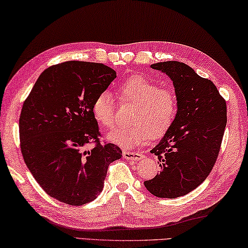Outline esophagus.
<instances>
[{
    "label": "esophagus",
    "instance_id": "esophagus-1",
    "mask_svg": "<svg viewBox=\"0 0 248 248\" xmlns=\"http://www.w3.org/2000/svg\"><path fill=\"white\" fill-rule=\"evenodd\" d=\"M123 157L125 158V159H128V160H140L144 156L141 155L140 153H134V152L124 151L123 152Z\"/></svg>",
    "mask_w": 248,
    "mask_h": 248
}]
</instances>
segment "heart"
<instances>
[{"label": "heart", "mask_w": 248, "mask_h": 248, "mask_svg": "<svg viewBox=\"0 0 248 248\" xmlns=\"http://www.w3.org/2000/svg\"><path fill=\"white\" fill-rule=\"evenodd\" d=\"M121 101L135 103L129 120L108 134V140L124 148L143 144L149 137L165 135L178 113L176 93L140 76H134L119 84ZM92 114L101 126L109 128L115 121V102L111 93L104 90L92 102Z\"/></svg>", "instance_id": "heart-1"}]
</instances>
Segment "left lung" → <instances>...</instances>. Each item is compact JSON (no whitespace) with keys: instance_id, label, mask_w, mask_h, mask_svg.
Returning a JSON list of instances; mask_svg holds the SVG:
<instances>
[{"instance_id":"1","label":"left lung","mask_w":248,"mask_h":248,"mask_svg":"<svg viewBox=\"0 0 248 248\" xmlns=\"http://www.w3.org/2000/svg\"><path fill=\"white\" fill-rule=\"evenodd\" d=\"M151 67L172 80L178 113L151 151L158 157L160 171L144 185L155 197L174 199L200 186L216 164L226 126V102L212 81L188 64L164 62Z\"/></svg>"}]
</instances>
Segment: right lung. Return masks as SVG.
Instances as JSON below:
<instances>
[{
    "mask_svg": "<svg viewBox=\"0 0 248 248\" xmlns=\"http://www.w3.org/2000/svg\"><path fill=\"white\" fill-rule=\"evenodd\" d=\"M116 72L103 63L67 62L47 68L24 101L19 140L24 161L44 191L70 205L94 200L108 165L122 157L101 143L92 102Z\"/></svg>",
    "mask_w": 248,
    "mask_h": 248,
    "instance_id": "obj_1",
    "label": "right lung"
}]
</instances>
